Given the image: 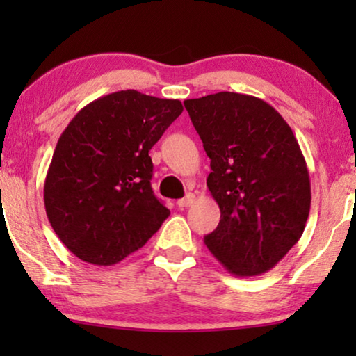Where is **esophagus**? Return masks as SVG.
Instances as JSON below:
<instances>
[{"label":"esophagus","instance_id":"esophagus-1","mask_svg":"<svg viewBox=\"0 0 356 356\" xmlns=\"http://www.w3.org/2000/svg\"><path fill=\"white\" fill-rule=\"evenodd\" d=\"M193 202H194V194L189 193V194H186V196H184L183 199H178L177 206H178L179 209H183V207H189Z\"/></svg>","mask_w":356,"mask_h":356}]
</instances>
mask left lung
<instances>
[{"instance_id": "1", "label": "left lung", "mask_w": 356, "mask_h": 356, "mask_svg": "<svg viewBox=\"0 0 356 356\" xmlns=\"http://www.w3.org/2000/svg\"><path fill=\"white\" fill-rule=\"evenodd\" d=\"M184 106L211 159L207 188L220 207V222L204 243L230 274H264L300 240L309 216V173L298 140L257 97L218 92Z\"/></svg>"}]
</instances>
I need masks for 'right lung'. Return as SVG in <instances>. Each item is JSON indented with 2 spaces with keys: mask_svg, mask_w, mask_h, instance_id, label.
Wrapping results in <instances>:
<instances>
[{
  "mask_svg": "<svg viewBox=\"0 0 356 356\" xmlns=\"http://www.w3.org/2000/svg\"><path fill=\"white\" fill-rule=\"evenodd\" d=\"M179 100L120 90L86 105L58 139L43 201L67 250L113 266L143 248L170 211L150 186L149 150L181 115Z\"/></svg>",
  "mask_w": 356,
  "mask_h": 356,
  "instance_id": "right-lung-1",
  "label": "right lung"
}]
</instances>
